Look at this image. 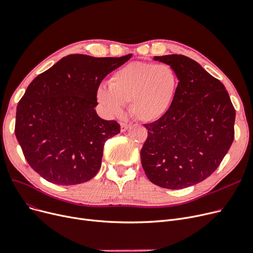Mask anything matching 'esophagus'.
<instances>
[{
    "mask_svg": "<svg viewBox=\"0 0 253 253\" xmlns=\"http://www.w3.org/2000/svg\"><path fill=\"white\" fill-rule=\"evenodd\" d=\"M130 127V124H127V123H121V131L122 132H125V131H127Z\"/></svg>",
    "mask_w": 253,
    "mask_h": 253,
    "instance_id": "esophagus-1",
    "label": "esophagus"
}]
</instances>
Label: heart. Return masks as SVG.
I'll use <instances>...</instances> for the list:
<instances>
[{"label": "heart", "instance_id": "1", "mask_svg": "<svg viewBox=\"0 0 253 253\" xmlns=\"http://www.w3.org/2000/svg\"><path fill=\"white\" fill-rule=\"evenodd\" d=\"M108 89L101 86L97 99L111 116H120L123 105L141 122H155L167 114L178 86V76L169 64L133 62L109 78Z\"/></svg>", "mask_w": 253, "mask_h": 253}]
</instances>
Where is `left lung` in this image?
Masks as SVG:
<instances>
[{
	"label": "left lung",
	"mask_w": 253,
	"mask_h": 253,
	"mask_svg": "<svg viewBox=\"0 0 253 253\" xmlns=\"http://www.w3.org/2000/svg\"><path fill=\"white\" fill-rule=\"evenodd\" d=\"M170 65L178 86L167 114L145 124L140 151L148 179L168 189H183L211 175L235 137L236 111L223 84L183 54L154 57Z\"/></svg>",
	"instance_id": "left-lung-1"
}]
</instances>
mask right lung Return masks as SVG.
<instances>
[{"mask_svg":"<svg viewBox=\"0 0 253 253\" xmlns=\"http://www.w3.org/2000/svg\"><path fill=\"white\" fill-rule=\"evenodd\" d=\"M131 57L69 54L29 84L16 108L15 135L30 167L43 179L82 184L100 169L105 141L121 129L116 121L97 115V91Z\"/></svg>","mask_w":253,"mask_h":253,"instance_id":"right-lung-1","label":"right lung"}]
</instances>
